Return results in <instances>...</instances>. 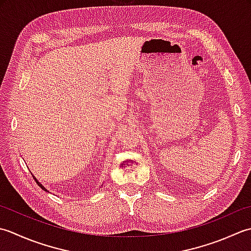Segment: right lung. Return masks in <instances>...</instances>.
Returning a JSON list of instances; mask_svg holds the SVG:
<instances>
[{
    "label": "right lung",
    "mask_w": 251,
    "mask_h": 251,
    "mask_svg": "<svg viewBox=\"0 0 251 251\" xmlns=\"http://www.w3.org/2000/svg\"><path fill=\"white\" fill-rule=\"evenodd\" d=\"M33 176V178H34V181H35V182H37V184H38V185H39V186H40L41 188H42V190H44L45 192H49V191L47 190V188H45V187H44V186L42 185V184H41V183H40V182H39V181L37 180V178H35V176Z\"/></svg>",
    "instance_id": "add662e5"
}]
</instances>
